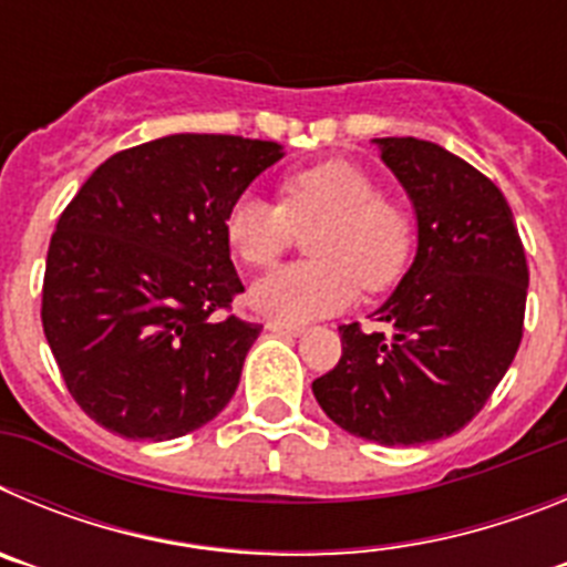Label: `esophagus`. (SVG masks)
Here are the masks:
<instances>
[{"label":"esophagus","mask_w":567,"mask_h":567,"mask_svg":"<svg viewBox=\"0 0 567 567\" xmlns=\"http://www.w3.org/2000/svg\"><path fill=\"white\" fill-rule=\"evenodd\" d=\"M267 329L275 334H292V338H298V334H303V327H298V323H287V320H267Z\"/></svg>","instance_id":"obj_1"}]
</instances>
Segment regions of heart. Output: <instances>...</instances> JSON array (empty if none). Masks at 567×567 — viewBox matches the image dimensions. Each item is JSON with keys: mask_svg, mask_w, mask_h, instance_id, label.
<instances>
[{"mask_svg": "<svg viewBox=\"0 0 567 567\" xmlns=\"http://www.w3.org/2000/svg\"><path fill=\"white\" fill-rule=\"evenodd\" d=\"M378 178L352 162H320L280 182V202L240 193L224 215V235L247 267H269L307 238L312 260L289 264L249 289L255 312L287 323H307L340 312L358 298L385 289L403 275L414 252V218L394 198L380 195Z\"/></svg>", "mask_w": 567, "mask_h": 567, "instance_id": "1", "label": "heart"}]
</instances>
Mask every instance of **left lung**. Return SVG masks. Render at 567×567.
<instances>
[{"label":"left lung","mask_w":567,"mask_h":567,"mask_svg":"<svg viewBox=\"0 0 567 567\" xmlns=\"http://www.w3.org/2000/svg\"><path fill=\"white\" fill-rule=\"evenodd\" d=\"M417 213V255L378 309L383 332L340 327L338 365L312 383L354 437L417 445L483 412L523 340L528 264L505 195L440 144L378 138Z\"/></svg>","instance_id":"1"}]
</instances>
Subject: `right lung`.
Masks as SVG:
<instances>
[{
	"label": "right lung",
	"instance_id": "right-lung-1",
	"mask_svg": "<svg viewBox=\"0 0 567 567\" xmlns=\"http://www.w3.org/2000/svg\"><path fill=\"white\" fill-rule=\"evenodd\" d=\"M275 142L178 133L122 150L90 175L50 238L42 327L68 392L102 429L173 440L238 389L260 323L224 215L280 158Z\"/></svg>",
	"mask_w": 567,
	"mask_h": 567
}]
</instances>
